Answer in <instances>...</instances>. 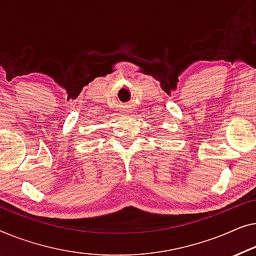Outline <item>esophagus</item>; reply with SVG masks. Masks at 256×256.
<instances>
[{
	"label": "esophagus",
	"instance_id": "1",
	"mask_svg": "<svg viewBox=\"0 0 256 256\" xmlns=\"http://www.w3.org/2000/svg\"><path fill=\"white\" fill-rule=\"evenodd\" d=\"M123 111H128V110H123Z\"/></svg>",
	"mask_w": 256,
	"mask_h": 256
}]
</instances>
